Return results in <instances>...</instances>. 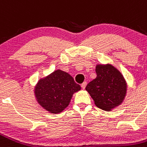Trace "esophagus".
Here are the masks:
<instances>
[{
    "mask_svg": "<svg viewBox=\"0 0 147 147\" xmlns=\"http://www.w3.org/2000/svg\"><path fill=\"white\" fill-rule=\"evenodd\" d=\"M87 83L86 82H83L82 84V87L83 90H84V89H85L86 86H87Z\"/></svg>",
    "mask_w": 147,
    "mask_h": 147,
    "instance_id": "1",
    "label": "esophagus"
}]
</instances>
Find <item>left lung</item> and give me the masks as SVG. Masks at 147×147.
Masks as SVG:
<instances>
[{"instance_id": "1", "label": "left lung", "mask_w": 147, "mask_h": 147, "mask_svg": "<svg viewBox=\"0 0 147 147\" xmlns=\"http://www.w3.org/2000/svg\"><path fill=\"white\" fill-rule=\"evenodd\" d=\"M97 77L87 85V90L97 107L110 111L123 102L127 82L120 71L111 64H98Z\"/></svg>"}]
</instances>
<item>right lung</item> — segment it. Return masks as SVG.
<instances>
[{"label":"right lung","instance_id":"right-lung-1","mask_svg":"<svg viewBox=\"0 0 147 147\" xmlns=\"http://www.w3.org/2000/svg\"><path fill=\"white\" fill-rule=\"evenodd\" d=\"M80 90V85L69 74L58 69L40 79L35 86L34 93L43 109L58 114L69 105L73 95Z\"/></svg>","mask_w":147,"mask_h":147}]
</instances>
